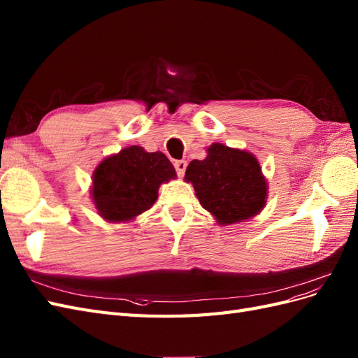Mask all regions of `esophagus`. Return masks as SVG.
Wrapping results in <instances>:
<instances>
[{
	"label": "esophagus",
	"mask_w": 358,
	"mask_h": 358,
	"mask_svg": "<svg viewBox=\"0 0 358 358\" xmlns=\"http://www.w3.org/2000/svg\"><path fill=\"white\" fill-rule=\"evenodd\" d=\"M175 169H176V173L179 176H183V173H185V170H187V161H183V159L175 161Z\"/></svg>",
	"instance_id": "34e87169"
}]
</instances>
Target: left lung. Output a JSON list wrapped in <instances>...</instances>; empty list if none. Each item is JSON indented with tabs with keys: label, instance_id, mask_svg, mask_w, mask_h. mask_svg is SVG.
Segmentation results:
<instances>
[{
	"label": "left lung",
	"instance_id": "obj_1",
	"mask_svg": "<svg viewBox=\"0 0 358 358\" xmlns=\"http://www.w3.org/2000/svg\"><path fill=\"white\" fill-rule=\"evenodd\" d=\"M185 180L221 225L252 218L266 206V178L258 159L246 150L213 143L204 159L189 162Z\"/></svg>",
	"mask_w": 358,
	"mask_h": 358
}]
</instances>
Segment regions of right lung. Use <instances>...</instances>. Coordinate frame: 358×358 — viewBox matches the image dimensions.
Returning <instances> with one entry per match:
<instances>
[{"label": "right lung", "instance_id": "obj_1", "mask_svg": "<svg viewBox=\"0 0 358 358\" xmlns=\"http://www.w3.org/2000/svg\"><path fill=\"white\" fill-rule=\"evenodd\" d=\"M175 178L176 170L164 154L129 146L95 169L92 201L106 221H131L157 201L161 183Z\"/></svg>", "mask_w": 358, "mask_h": 358}]
</instances>
